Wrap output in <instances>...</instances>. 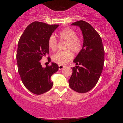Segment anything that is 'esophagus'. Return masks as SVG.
<instances>
[{
    "mask_svg": "<svg viewBox=\"0 0 123 123\" xmlns=\"http://www.w3.org/2000/svg\"><path fill=\"white\" fill-rule=\"evenodd\" d=\"M65 66L64 65H59V70H62V69H63L64 68Z\"/></svg>",
    "mask_w": 123,
    "mask_h": 123,
    "instance_id": "34e87169",
    "label": "esophagus"
}]
</instances>
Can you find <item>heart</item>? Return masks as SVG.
<instances>
[{
	"mask_svg": "<svg viewBox=\"0 0 123 123\" xmlns=\"http://www.w3.org/2000/svg\"><path fill=\"white\" fill-rule=\"evenodd\" d=\"M58 36L60 39L67 41L65 45V51H58L52 56V59L55 63L59 65H64L73 58V51L74 53H78L82 49V42L78 37H77L76 32L70 28H66L60 31L58 33ZM48 46L51 50H56L57 46V40L55 37L52 35L49 37Z\"/></svg>",
	"mask_w": 123,
	"mask_h": 123,
	"instance_id": "heart-1",
	"label": "heart"
}]
</instances>
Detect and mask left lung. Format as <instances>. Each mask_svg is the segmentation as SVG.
I'll use <instances>...</instances> for the list:
<instances>
[{"label": "left lung", "mask_w": 123, "mask_h": 123, "mask_svg": "<svg viewBox=\"0 0 123 123\" xmlns=\"http://www.w3.org/2000/svg\"><path fill=\"white\" fill-rule=\"evenodd\" d=\"M72 25L80 28L83 43L73 60L77 65L72 68L73 73L69 80V86L77 92L86 93L95 86L100 78L104 67L105 51L101 38L90 24L79 21Z\"/></svg>", "instance_id": "left-lung-1"}]
</instances>
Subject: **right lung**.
I'll list each match as a JSON object with an SVG mask.
<instances>
[{
	"label": "right lung",
	"instance_id": "right-lung-1",
	"mask_svg": "<svg viewBox=\"0 0 123 123\" xmlns=\"http://www.w3.org/2000/svg\"><path fill=\"white\" fill-rule=\"evenodd\" d=\"M59 26L33 22L27 27L18 41L16 56L18 73L26 88L36 95L44 93L52 88L51 76L59 69L56 63L43 68L40 61L49 53V37Z\"/></svg>",
	"mask_w": 123,
	"mask_h": 123
}]
</instances>
